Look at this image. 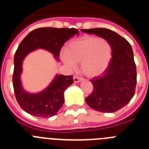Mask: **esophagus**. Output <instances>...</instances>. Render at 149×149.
<instances>
[{"mask_svg": "<svg viewBox=\"0 0 149 149\" xmlns=\"http://www.w3.org/2000/svg\"><path fill=\"white\" fill-rule=\"evenodd\" d=\"M82 80H83V78H81V77H77V76H74V83L81 82Z\"/></svg>", "mask_w": 149, "mask_h": 149, "instance_id": "34e87169", "label": "esophagus"}]
</instances>
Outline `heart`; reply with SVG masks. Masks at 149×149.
<instances>
[{"instance_id": "obj_1", "label": "heart", "mask_w": 149, "mask_h": 149, "mask_svg": "<svg viewBox=\"0 0 149 149\" xmlns=\"http://www.w3.org/2000/svg\"><path fill=\"white\" fill-rule=\"evenodd\" d=\"M112 57V48L107 41L97 36H84L71 42L62 56L63 61L70 68L81 63L83 73L93 77L103 73Z\"/></svg>"}]
</instances>
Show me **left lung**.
I'll list each match as a JSON object with an SVG mask.
<instances>
[{"label":"left lung","mask_w":149,"mask_h":149,"mask_svg":"<svg viewBox=\"0 0 149 149\" xmlns=\"http://www.w3.org/2000/svg\"><path fill=\"white\" fill-rule=\"evenodd\" d=\"M81 31L95 34L111 45L110 63L102 75L91 80L93 91L86 102L97 111L114 113L127 104L135 93L136 68L132 48L125 38L109 29H81Z\"/></svg>","instance_id":"obj_1"}]
</instances>
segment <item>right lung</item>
Wrapping results in <instances>:
<instances>
[{
  "instance_id": "obj_1",
  "label": "right lung",
  "mask_w": 149,
  "mask_h": 149,
  "mask_svg": "<svg viewBox=\"0 0 149 149\" xmlns=\"http://www.w3.org/2000/svg\"><path fill=\"white\" fill-rule=\"evenodd\" d=\"M74 35L75 28L42 27L29 33L18 45L14 56L13 84L18 104L26 113L34 116L48 118L56 115L64 103L65 89L74 83L72 75L56 74L47 88L38 93H30L24 89L21 81L22 63L30 52L41 48L51 52L59 60L64 43Z\"/></svg>"
}]
</instances>
